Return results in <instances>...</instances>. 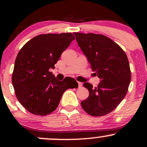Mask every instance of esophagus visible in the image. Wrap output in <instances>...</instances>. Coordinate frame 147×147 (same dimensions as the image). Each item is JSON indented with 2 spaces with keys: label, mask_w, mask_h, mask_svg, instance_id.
<instances>
[{
  "label": "esophagus",
  "mask_w": 147,
  "mask_h": 147,
  "mask_svg": "<svg viewBox=\"0 0 147 147\" xmlns=\"http://www.w3.org/2000/svg\"><path fill=\"white\" fill-rule=\"evenodd\" d=\"M82 86H83V84H82V82H78V86H79V88H82Z\"/></svg>",
  "instance_id": "34e87169"
}]
</instances>
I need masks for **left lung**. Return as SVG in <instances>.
I'll list each match as a JSON object with an SVG mask.
<instances>
[{
	"label": "left lung",
	"instance_id": "8db88e82",
	"mask_svg": "<svg viewBox=\"0 0 147 147\" xmlns=\"http://www.w3.org/2000/svg\"><path fill=\"white\" fill-rule=\"evenodd\" d=\"M79 46L87 57L90 68L101 79L97 87L84 84L88 97L81 102L91 116L99 117L116 109L127 93L131 74L124 50L112 39L103 34L74 32Z\"/></svg>",
	"mask_w": 147,
	"mask_h": 147
}]
</instances>
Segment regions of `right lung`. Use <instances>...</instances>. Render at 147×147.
<instances>
[{
    "instance_id": "1",
    "label": "right lung",
    "mask_w": 147,
    "mask_h": 147,
    "mask_svg": "<svg viewBox=\"0 0 147 147\" xmlns=\"http://www.w3.org/2000/svg\"><path fill=\"white\" fill-rule=\"evenodd\" d=\"M75 39L72 33L45 34L23 45L15 60L11 82L18 102L36 115H47L57 109L63 92L78 87L75 79L60 82L50 72L63 52Z\"/></svg>"
}]
</instances>
